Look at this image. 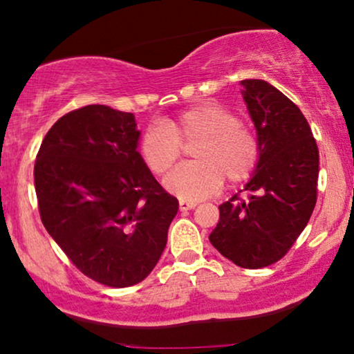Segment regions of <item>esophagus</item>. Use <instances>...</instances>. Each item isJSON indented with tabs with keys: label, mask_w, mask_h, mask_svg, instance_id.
<instances>
[{
	"label": "esophagus",
	"mask_w": 354,
	"mask_h": 354,
	"mask_svg": "<svg viewBox=\"0 0 354 354\" xmlns=\"http://www.w3.org/2000/svg\"><path fill=\"white\" fill-rule=\"evenodd\" d=\"M196 206H198V204H196V203L180 201V211H189V209H194Z\"/></svg>",
	"instance_id": "obj_1"
}]
</instances>
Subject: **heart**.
Masks as SVG:
<instances>
[{"label": "heart", "instance_id": "1", "mask_svg": "<svg viewBox=\"0 0 354 354\" xmlns=\"http://www.w3.org/2000/svg\"><path fill=\"white\" fill-rule=\"evenodd\" d=\"M196 161L183 165L165 178L166 191L183 201H198L216 193L227 181L236 186L249 180L261 160V145L239 115L216 102H204L165 125L155 123L142 135L138 153L156 176L168 173L181 156V145H191Z\"/></svg>", "mask_w": 354, "mask_h": 354}]
</instances>
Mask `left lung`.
<instances>
[{
	"label": "left lung",
	"instance_id": "8db88e82",
	"mask_svg": "<svg viewBox=\"0 0 354 354\" xmlns=\"http://www.w3.org/2000/svg\"><path fill=\"white\" fill-rule=\"evenodd\" d=\"M261 160L239 194L219 206L211 244L242 269L272 266L299 239L317 204L318 147L293 102L263 80H242Z\"/></svg>",
	"mask_w": 354,
	"mask_h": 354
}]
</instances>
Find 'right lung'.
<instances>
[{"mask_svg": "<svg viewBox=\"0 0 354 354\" xmlns=\"http://www.w3.org/2000/svg\"><path fill=\"white\" fill-rule=\"evenodd\" d=\"M138 136L133 113L85 105L50 127L34 163L46 231L84 275L113 288L155 269L178 212L136 151Z\"/></svg>", "mask_w": 354, "mask_h": 354, "instance_id": "right-lung-1", "label": "right lung"}]
</instances>
